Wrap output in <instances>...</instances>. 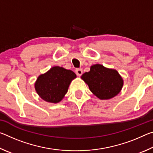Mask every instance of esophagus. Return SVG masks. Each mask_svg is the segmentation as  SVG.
<instances>
[{
  "label": "esophagus",
  "instance_id": "1",
  "mask_svg": "<svg viewBox=\"0 0 153 153\" xmlns=\"http://www.w3.org/2000/svg\"><path fill=\"white\" fill-rule=\"evenodd\" d=\"M76 74H77V76H81L83 74L82 69H76Z\"/></svg>",
  "mask_w": 153,
  "mask_h": 153
}]
</instances>
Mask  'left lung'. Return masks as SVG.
<instances>
[{"mask_svg": "<svg viewBox=\"0 0 153 153\" xmlns=\"http://www.w3.org/2000/svg\"><path fill=\"white\" fill-rule=\"evenodd\" d=\"M82 79L88 85L90 91L102 100L115 97L121 91L123 84L117 71L99 64L92 65L89 72L82 75Z\"/></svg>", "mask_w": 153, "mask_h": 153, "instance_id": "8db88e82", "label": "left lung"}]
</instances>
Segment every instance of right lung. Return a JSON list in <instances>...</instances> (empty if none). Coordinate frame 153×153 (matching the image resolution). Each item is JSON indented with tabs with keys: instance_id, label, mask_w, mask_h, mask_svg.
<instances>
[{
	"instance_id": "right-lung-1",
	"label": "right lung",
	"mask_w": 153,
	"mask_h": 153,
	"mask_svg": "<svg viewBox=\"0 0 153 153\" xmlns=\"http://www.w3.org/2000/svg\"><path fill=\"white\" fill-rule=\"evenodd\" d=\"M76 75L71 70L61 67H53L38 77L35 89L45 101L57 103L63 99L72 79Z\"/></svg>"
}]
</instances>
